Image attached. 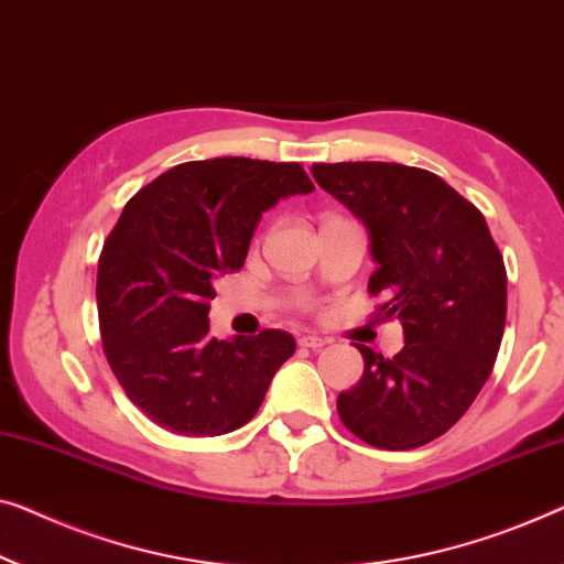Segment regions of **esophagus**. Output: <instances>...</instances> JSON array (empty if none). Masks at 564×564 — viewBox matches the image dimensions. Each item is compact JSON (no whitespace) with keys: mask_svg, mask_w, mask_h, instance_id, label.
I'll list each match as a JSON object with an SVG mask.
<instances>
[{"mask_svg":"<svg viewBox=\"0 0 564 564\" xmlns=\"http://www.w3.org/2000/svg\"><path fill=\"white\" fill-rule=\"evenodd\" d=\"M299 347H304V349H322V347H326V339H322V336H314V334H308V336H301L299 339Z\"/></svg>","mask_w":564,"mask_h":564,"instance_id":"obj_1","label":"esophagus"}]
</instances>
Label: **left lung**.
<instances>
[{
	"mask_svg": "<svg viewBox=\"0 0 564 564\" xmlns=\"http://www.w3.org/2000/svg\"><path fill=\"white\" fill-rule=\"evenodd\" d=\"M369 230L380 318H400L394 357L359 347L365 372L336 398L341 423L375 448L410 451L464 417L489 380L507 322V268L476 205L438 174L392 162L311 166Z\"/></svg>",
	"mask_w": 564,
	"mask_h": 564,
	"instance_id": "left-lung-1",
	"label": "left lung"
}]
</instances>
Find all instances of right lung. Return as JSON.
I'll list each match as a JSON object with an SVG mask.
<instances>
[{"instance_id":"obj_1","label":"right lung","mask_w":564,"mask_h":564,"mask_svg":"<svg viewBox=\"0 0 564 564\" xmlns=\"http://www.w3.org/2000/svg\"><path fill=\"white\" fill-rule=\"evenodd\" d=\"M311 189L296 162L220 156L176 164L126 202L98 258V324L116 380L151 423L223 435L258 413L296 339H215L213 283L240 271L268 207Z\"/></svg>"}]
</instances>
